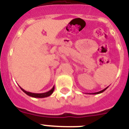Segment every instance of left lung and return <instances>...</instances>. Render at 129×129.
Returning a JSON list of instances; mask_svg holds the SVG:
<instances>
[{
  "label": "left lung",
  "instance_id": "left-lung-1",
  "mask_svg": "<svg viewBox=\"0 0 129 129\" xmlns=\"http://www.w3.org/2000/svg\"><path fill=\"white\" fill-rule=\"evenodd\" d=\"M107 88H108V87H107V88H104V90H101V91H100V92H95V93H91V94H100V93H102V92H104V91H105V90H106V89H107Z\"/></svg>",
  "mask_w": 129,
  "mask_h": 129
}]
</instances>
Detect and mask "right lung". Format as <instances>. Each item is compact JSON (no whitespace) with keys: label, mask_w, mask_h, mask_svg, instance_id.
<instances>
[{"label":"right lung","mask_w":129,"mask_h":129,"mask_svg":"<svg viewBox=\"0 0 129 129\" xmlns=\"http://www.w3.org/2000/svg\"><path fill=\"white\" fill-rule=\"evenodd\" d=\"M21 88V87H20ZM54 86L53 87L52 89L50 90L49 91L47 92H45V93H40V94H38V93H32V92H27V91H25L24 89H23L22 88H21V89L23 90V92H25V94H27L28 96H31V97H33V98H45V97H48L50 95L52 94V93L54 91Z\"/></svg>","instance_id":"add662e5"}]
</instances>
